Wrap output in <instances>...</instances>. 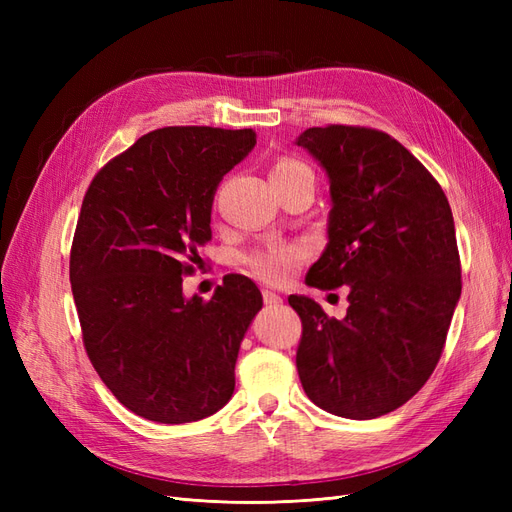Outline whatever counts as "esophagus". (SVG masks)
<instances>
[{
    "label": "esophagus",
    "instance_id": "34e87169",
    "mask_svg": "<svg viewBox=\"0 0 512 512\" xmlns=\"http://www.w3.org/2000/svg\"><path fill=\"white\" fill-rule=\"evenodd\" d=\"M262 299H265L267 305H280L282 303V297L273 290H262Z\"/></svg>",
    "mask_w": 512,
    "mask_h": 512
}]
</instances>
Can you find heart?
I'll list each match as a JSON object with an SVG mask.
<instances>
[{
	"mask_svg": "<svg viewBox=\"0 0 512 512\" xmlns=\"http://www.w3.org/2000/svg\"><path fill=\"white\" fill-rule=\"evenodd\" d=\"M301 175H312V170L294 158H280L271 168L273 183H284ZM303 258L305 247L301 243H282L252 252L250 256H245V262L260 280H265L269 284H282L288 280L290 273L299 267V262Z\"/></svg>",
	"mask_w": 512,
	"mask_h": 512,
	"instance_id": "1",
	"label": "heart"
}]
</instances>
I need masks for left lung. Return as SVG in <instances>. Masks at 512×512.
<instances>
[{
	"label": "left lung",
	"instance_id": "left-lung-1",
	"mask_svg": "<svg viewBox=\"0 0 512 512\" xmlns=\"http://www.w3.org/2000/svg\"><path fill=\"white\" fill-rule=\"evenodd\" d=\"M297 145L327 170L329 243L305 282L348 286L337 320L290 294L303 335V391L331 414L365 421L404 406L436 369L461 297L451 205L393 136L361 126L309 128Z\"/></svg>",
	"mask_w": 512,
	"mask_h": 512
}]
</instances>
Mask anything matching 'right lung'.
Wrapping results in <instances>:
<instances>
[{"instance_id": "add662e5", "label": "right lung", "mask_w": 512, "mask_h": 512, "mask_svg": "<svg viewBox=\"0 0 512 512\" xmlns=\"http://www.w3.org/2000/svg\"><path fill=\"white\" fill-rule=\"evenodd\" d=\"M256 145L254 130H153L91 181L70 252V284L91 365L123 406L179 425L211 416L235 391L258 286L226 275L209 301L183 297L211 241L222 177Z\"/></svg>"}]
</instances>
